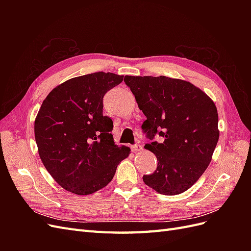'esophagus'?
Instances as JSON below:
<instances>
[{
    "instance_id": "34e87169",
    "label": "esophagus",
    "mask_w": 251,
    "mask_h": 251,
    "mask_svg": "<svg viewBox=\"0 0 251 251\" xmlns=\"http://www.w3.org/2000/svg\"><path fill=\"white\" fill-rule=\"evenodd\" d=\"M141 150H142V146H140V144H135V146L132 147V151L134 153H137V151H140Z\"/></svg>"
}]
</instances>
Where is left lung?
<instances>
[{
	"label": "left lung",
	"instance_id": "1",
	"mask_svg": "<svg viewBox=\"0 0 251 251\" xmlns=\"http://www.w3.org/2000/svg\"><path fill=\"white\" fill-rule=\"evenodd\" d=\"M147 120L142 130L153 139L144 149L158 166L143 182L159 194L179 195L191 188L209 165L219 140L215 102L192 82L168 76H125Z\"/></svg>",
	"mask_w": 251,
	"mask_h": 251
}]
</instances>
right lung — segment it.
I'll use <instances>...</instances> for the list:
<instances>
[{
    "label": "right lung",
    "mask_w": 251,
    "mask_h": 251,
    "mask_svg": "<svg viewBox=\"0 0 251 251\" xmlns=\"http://www.w3.org/2000/svg\"><path fill=\"white\" fill-rule=\"evenodd\" d=\"M123 75L95 72L60 83L45 98L34 120L37 151L59 186L79 196L107 186L131 153L114 142L113 121L102 115L107 91Z\"/></svg>",
    "instance_id": "right-lung-1"
}]
</instances>
